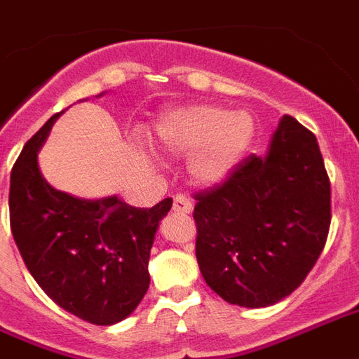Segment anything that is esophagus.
Segmentation results:
<instances>
[{
  "instance_id": "esophagus-1",
  "label": "esophagus",
  "mask_w": 359,
  "mask_h": 359,
  "mask_svg": "<svg viewBox=\"0 0 359 359\" xmlns=\"http://www.w3.org/2000/svg\"><path fill=\"white\" fill-rule=\"evenodd\" d=\"M174 212L177 214H191L193 212V202L189 198H185V196H176L174 198Z\"/></svg>"
}]
</instances>
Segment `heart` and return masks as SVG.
<instances>
[{
    "label": "heart",
    "instance_id": "1",
    "mask_svg": "<svg viewBox=\"0 0 359 359\" xmlns=\"http://www.w3.org/2000/svg\"><path fill=\"white\" fill-rule=\"evenodd\" d=\"M255 140V121L248 111L191 106L164 115L155 142L164 153L191 157L189 172L201 185L225 182L246 158Z\"/></svg>",
    "mask_w": 359,
    "mask_h": 359
}]
</instances>
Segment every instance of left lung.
<instances>
[{"label":"left lung","mask_w":359,"mask_h":359,"mask_svg":"<svg viewBox=\"0 0 359 359\" xmlns=\"http://www.w3.org/2000/svg\"><path fill=\"white\" fill-rule=\"evenodd\" d=\"M195 201L202 276L238 306H271L295 292L330 233L331 187L316 136L290 115L266 157L250 155Z\"/></svg>","instance_id":"8db88e82"}]
</instances>
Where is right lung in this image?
I'll use <instances>...</instances> for the list:
<instances>
[{"label": "right lung", "mask_w": 359, "mask_h": 359, "mask_svg": "<svg viewBox=\"0 0 359 359\" xmlns=\"http://www.w3.org/2000/svg\"><path fill=\"white\" fill-rule=\"evenodd\" d=\"M62 113L26 142L13 166L11 231L48 297L85 322L111 325L130 316L149 287L151 246L172 198L134 208L115 195L85 201L55 189L37 153Z\"/></svg>", "instance_id": "1"}]
</instances>
